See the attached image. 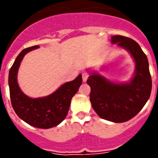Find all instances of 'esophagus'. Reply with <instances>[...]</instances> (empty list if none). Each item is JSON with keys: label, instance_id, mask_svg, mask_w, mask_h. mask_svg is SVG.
Here are the masks:
<instances>
[{"label": "esophagus", "instance_id": "obj_1", "mask_svg": "<svg viewBox=\"0 0 158 158\" xmlns=\"http://www.w3.org/2000/svg\"><path fill=\"white\" fill-rule=\"evenodd\" d=\"M88 77H89V73H88L85 72V73H82V79H83L84 82L87 81Z\"/></svg>", "mask_w": 158, "mask_h": 158}]
</instances>
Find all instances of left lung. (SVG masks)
<instances>
[{
  "instance_id": "obj_1",
  "label": "left lung",
  "mask_w": 158,
  "mask_h": 158,
  "mask_svg": "<svg viewBox=\"0 0 158 158\" xmlns=\"http://www.w3.org/2000/svg\"><path fill=\"white\" fill-rule=\"evenodd\" d=\"M110 40L131 54L135 63L133 76L126 82L112 81L89 69L87 84L91 88L90 102L96 114L107 121L123 123L135 117L150 98L151 76L147 57L139 43L122 35H113Z\"/></svg>"
}]
</instances>
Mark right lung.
I'll return each mask as SVG.
<instances>
[{
	"mask_svg": "<svg viewBox=\"0 0 158 158\" xmlns=\"http://www.w3.org/2000/svg\"><path fill=\"white\" fill-rule=\"evenodd\" d=\"M39 47H28L19 53L9 70L8 86L12 106L19 118L35 127L49 129L58 126L65 119L73 96L77 93L82 83V76L79 74L73 81L65 82L48 96L29 97L19 88L18 70L25 54Z\"/></svg>",
	"mask_w": 158,
	"mask_h": 158,
	"instance_id": "obj_1",
	"label": "right lung"
}]
</instances>
